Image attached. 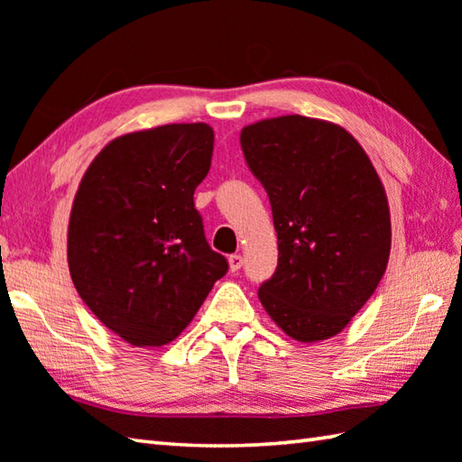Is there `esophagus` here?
I'll list each match as a JSON object with an SVG mask.
<instances>
[{
    "label": "esophagus",
    "mask_w": 462,
    "mask_h": 462,
    "mask_svg": "<svg viewBox=\"0 0 462 462\" xmlns=\"http://www.w3.org/2000/svg\"><path fill=\"white\" fill-rule=\"evenodd\" d=\"M228 263H230V272H238L244 266V260L240 254H232V256L228 258Z\"/></svg>",
    "instance_id": "obj_1"
}]
</instances>
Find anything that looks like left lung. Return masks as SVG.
<instances>
[{
  "instance_id": "left-lung-1",
  "label": "left lung",
  "mask_w": 462,
  "mask_h": 462,
  "mask_svg": "<svg viewBox=\"0 0 462 462\" xmlns=\"http://www.w3.org/2000/svg\"><path fill=\"white\" fill-rule=\"evenodd\" d=\"M240 144L278 232V268L258 290L262 306L293 339L336 336L385 273V189L359 143L333 123L278 116L246 126Z\"/></svg>"
}]
</instances>
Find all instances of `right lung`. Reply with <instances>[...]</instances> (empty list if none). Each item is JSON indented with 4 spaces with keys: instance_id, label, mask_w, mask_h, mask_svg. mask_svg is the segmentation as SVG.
Returning <instances> with one entry per match:
<instances>
[{
    "instance_id": "add662e5",
    "label": "right lung",
    "mask_w": 462,
    "mask_h": 462,
    "mask_svg": "<svg viewBox=\"0 0 462 462\" xmlns=\"http://www.w3.org/2000/svg\"><path fill=\"white\" fill-rule=\"evenodd\" d=\"M212 151L204 123L125 134L97 154L75 194L69 272L89 310L131 346L179 337L228 272L194 208Z\"/></svg>"
}]
</instances>
